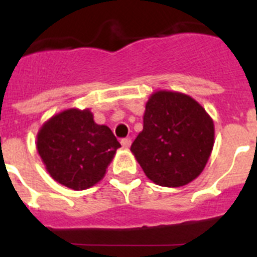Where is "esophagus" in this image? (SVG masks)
Wrapping results in <instances>:
<instances>
[{"label": "esophagus", "mask_w": 257, "mask_h": 257, "mask_svg": "<svg viewBox=\"0 0 257 257\" xmlns=\"http://www.w3.org/2000/svg\"><path fill=\"white\" fill-rule=\"evenodd\" d=\"M121 144L123 148H130L131 145V139L130 138H124V139L121 140Z\"/></svg>", "instance_id": "1"}]
</instances>
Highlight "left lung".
Returning a JSON list of instances; mask_svg holds the SVG:
<instances>
[{
	"label": "left lung",
	"instance_id": "left-lung-1",
	"mask_svg": "<svg viewBox=\"0 0 257 257\" xmlns=\"http://www.w3.org/2000/svg\"><path fill=\"white\" fill-rule=\"evenodd\" d=\"M213 147V122L185 94L158 91L144 113L131 152L145 175L162 187H183L205 169Z\"/></svg>",
	"mask_w": 257,
	"mask_h": 257
}]
</instances>
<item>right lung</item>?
<instances>
[{
    "mask_svg": "<svg viewBox=\"0 0 257 257\" xmlns=\"http://www.w3.org/2000/svg\"><path fill=\"white\" fill-rule=\"evenodd\" d=\"M119 147L110 128L95 123L88 109L54 115L37 136V151L49 174L74 190L100 181Z\"/></svg>",
    "mask_w": 257,
    "mask_h": 257,
    "instance_id": "obj_1",
    "label": "right lung"
}]
</instances>
